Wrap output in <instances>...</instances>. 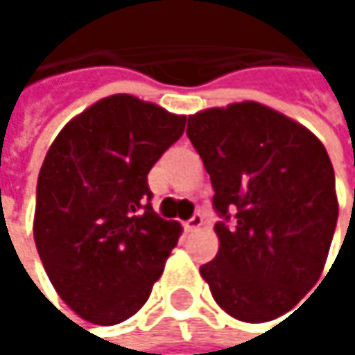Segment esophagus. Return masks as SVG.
I'll use <instances>...</instances> for the list:
<instances>
[{
  "label": "esophagus",
  "mask_w": 355,
  "mask_h": 355,
  "mask_svg": "<svg viewBox=\"0 0 355 355\" xmlns=\"http://www.w3.org/2000/svg\"><path fill=\"white\" fill-rule=\"evenodd\" d=\"M201 224H203V216L197 211V214H193L187 222H184V230H189V232H193V230H197V228H201Z\"/></svg>",
  "instance_id": "obj_1"
}]
</instances>
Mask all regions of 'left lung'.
Returning a JSON list of instances; mask_svg holds the SVG:
<instances>
[{"label":"left lung","instance_id":"1","mask_svg":"<svg viewBox=\"0 0 355 355\" xmlns=\"http://www.w3.org/2000/svg\"><path fill=\"white\" fill-rule=\"evenodd\" d=\"M220 216V250L201 265L214 300L265 322L319 282L337 226L335 173L319 139L273 108L239 103L189 116Z\"/></svg>","mask_w":355,"mask_h":355}]
</instances>
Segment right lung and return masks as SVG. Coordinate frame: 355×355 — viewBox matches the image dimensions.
<instances>
[{
    "instance_id": "add662e5",
    "label": "right lung",
    "mask_w": 355,
    "mask_h": 355,
    "mask_svg": "<svg viewBox=\"0 0 355 355\" xmlns=\"http://www.w3.org/2000/svg\"><path fill=\"white\" fill-rule=\"evenodd\" d=\"M184 116L114 94L55 137L36 184L35 243L65 304L94 324L133 317L150 298L180 224L152 207L148 173Z\"/></svg>"
}]
</instances>
